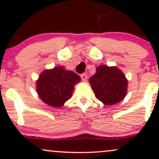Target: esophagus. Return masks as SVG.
Segmentation results:
<instances>
[{"instance_id": "1", "label": "esophagus", "mask_w": 159, "mask_h": 159, "mask_svg": "<svg viewBox=\"0 0 159 159\" xmlns=\"http://www.w3.org/2000/svg\"><path fill=\"white\" fill-rule=\"evenodd\" d=\"M81 78L82 79V81H87V75H86L85 73H83L81 75Z\"/></svg>"}]
</instances>
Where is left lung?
<instances>
[{"instance_id": "8db88e82", "label": "left lung", "mask_w": 159, "mask_h": 159, "mask_svg": "<svg viewBox=\"0 0 159 159\" xmlns=\"http://www.w3.org/2000/svg\"><path fill=\"white\" fill-rule=\"evenodd\" d=\"M89 81L96 98L105 105H115L126 96L128 81L123 72L115 66H99Z\"/></svg>"}]
</instances>
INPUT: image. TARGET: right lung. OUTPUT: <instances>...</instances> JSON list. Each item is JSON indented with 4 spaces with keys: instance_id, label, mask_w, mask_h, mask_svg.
Masks as SVG:
<instances>
[{
    "instance_id": "add662e5",
    "label": "right lung",
    "mask_w": 159,
    "mask_h": 159,
    "mask_svg": "<svg viewBox=\"0 0 159 159\" xmlns=\"http://www.w3.org/2000/svg\"><path fill=\"white\" fill-rule=\"evenodd\" d=\"M80 81V76L74 72L57 66L40 74L36 81V91L46 105L61 107L72 97L75 84Z\"/></svg>"
}]
</instances>
